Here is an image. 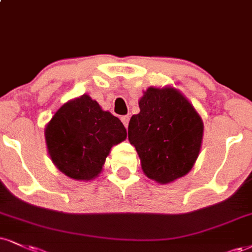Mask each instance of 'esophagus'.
<instances>
[{
	"label": "esophagus",
	"mask_w": 252,
	"mask_h": 252,
	"mask_svg": "<svg viewBox=\"0 0 252 252\" xmlns=\"http://www.w3.org/2000/svg\"><path fill=\"white\" fill-rule=\"evenodd\" d=\"M129 120H130L129 116H122V117H121V121H122V123L124 124V126H126V128L128 126Z\"/></svg>",
	"instance_id": "esophagus-1"
}]
</instances>
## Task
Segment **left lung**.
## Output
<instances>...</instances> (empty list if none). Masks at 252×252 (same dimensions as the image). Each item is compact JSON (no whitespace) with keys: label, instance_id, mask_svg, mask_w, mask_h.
<instances>
[{"label":"left lung","instance_id":"8db88e82","mask_svg":"<svg viewBox=\"0 0 252 252\" xmlns=\"http://www.w3.org/2000/svg\"><path fill=\"white\" fill-rule=\"evenodd\" d=\"M139 114L129 122L128 138L151 180L165 184L187 175L198 157L203 122L174 88H149L139 99Z\"/></svg>","mask_w":252,"mask_h":252}]
</instances>
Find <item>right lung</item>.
I'll return each mask as SVG.
<instances>
[{"instance_id": "1", "label": "right lung", "mask_w": 252, "mask_h": 252, "mask_svg": "<svg viewBox=\"0 0 252 252\" xmlns=\"http://www.w3.org/2000/svg\"><path fill=\"white\" fill-rule=\"evenodd\" d=\"M44 132L54 164L77 181L95 178L111 147L126 138L122 122L88 95L62 105Z\"/></svg>"}]
</instances>
